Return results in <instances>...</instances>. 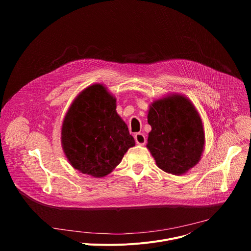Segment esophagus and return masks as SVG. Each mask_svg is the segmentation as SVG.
<instances>
[{"instance_id":"1","label":"esophagus","mask_w":251,"mask_h":251,"mask_svg":"<svg viewBox=\"0 0 251 251\" xmlns=\"http://www.w3.org/2000/svg\"><path fill=\"white\" fill-rule=\"evenodd\" d=\"M135 141L138 145H145L146 142H147V138L145 137V135L143 133H136L135 136Z\"/></svg>"}]
</instances>
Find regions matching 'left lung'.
I'll use <instances>...</instances> for the list:
<instances>
[{"label":"left lung","instance_id":"obj_1","mask_svg":"<svg viewBox=\"0 0 251 251\" xmlns=\"http://www.w3.org/2000/svg\"><path fill=\"white\" fill-rule=\"evenodd\" d=\"M147 147L163 171L183 175L201 159L204 134L192 103L181 95L155 101L150 107Z\"/></svg>","mask_w":251,"mask_h":251}]
</instances>
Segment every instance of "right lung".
Returning a JSON list of instances; mask_svg holds the SVG:
<instances>
[{
  "instance_id": "obj_1",
  "label": "right lung",
  "mask_w": 251,
  "mask_h": 251,
  "mask_svg": "<svg viewBox=\"0 0 251 251\" xmlns=\"http://www.w3.org/2000/svg\"><path fill=\"white\" fill-rule=\"evenodd\" d=\"M61 142L71 166L96 177L108 175L135 146L116 100L100 84L83 90L65 115Z\"/></svg>"
}]
</instances>
